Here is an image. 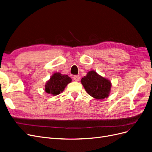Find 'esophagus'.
I'll return each instance as SVG.
<instances>
[{"label":"esophagus","mask_w":152,"mask_h":152,"mask_svg":"<svg viewBox=\"0 0 152 152\" xmlns=\"http://www.w3.org/2000/svg\"><path fill=\"white\" fill-rule=\"evenodd\" d=\"M73 78H74V80L76 82L77 81H79L80 80V76L79 75H74V77H73Z\"/></svg>","instance_id":"esophagus-1"}]
</instances>
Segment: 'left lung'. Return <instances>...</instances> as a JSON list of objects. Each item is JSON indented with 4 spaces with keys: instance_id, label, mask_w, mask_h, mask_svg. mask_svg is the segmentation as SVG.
<instances>
[{
    "instance_id": "1",
    "label": "left lung",
    "mask_w": 152,
    "mask_h": 152,
    "mask_svg": "<svg viewBox=\"0 0 152 152\" xmlns=\"http://www.w3.org/2000/svg\"><path fill=\"white\" fill-rule=\"evenodd\" d=\"M81 82L88 94L97 99L107 97L111 87L109 80L99 75L94 71L88 72L87 75L82 78Z\"/></svg>"
}]
</instances>
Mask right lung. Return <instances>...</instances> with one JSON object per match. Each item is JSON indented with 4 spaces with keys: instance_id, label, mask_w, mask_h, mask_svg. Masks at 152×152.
<instances>
[{
    "instance_id": "obj_1",
    "label": "right lung",
    "mask_w": 152,
    "mask_h": 152,
    "mask_svg": "<svg viewBox=\"0 0 152 152\" xmlns=\"http://www.w3.org/2000/svg\"><path fill=\"white\" fill-rule=\"evenodd\" d=\"M72 81L71 78L66 75L55 73L47 82L45 91L52 95H58L64 91L65 87Z\"/></svg>"
}]
</instances>
